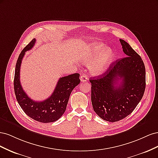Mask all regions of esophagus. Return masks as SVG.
I'll return each mask as SVG.
<instances>
[{
  "mask_svg": "<svg viewBox=\"0 0 158 158\" xmlns=\"http://www.w3.org/2000/svg\"><path fill=\"white\" fill-rule=\"evenodd\" d=\"M88 80V76H87L86 75H85V74H84V75L81 76V77H80V81H81V82H87Z\"/></svg>",
  "mask_w": 158,
  "mask_h": 158,
  "instance_id": "1",
  "label": "esophagus"
}]
</instances>
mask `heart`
<instances>
[{
	"instance_id": "heart-1",
	"label": "heart",
	"mask_w": 158,
	"mask_h": 158,
	"mask_svg": "<svg viewBox=\"0 0 158 158\" xmlns=\"http://www.w3.org/2000/svg\"><path fill=\"white\" fill-rule=\"evenodd\" d=\"M114 55V51L111 49L107 48L106 45L102 43H95L84 47L80 52L79 56L83 63L87 64L92 62L99 56L91 66L92 73L95 75H99L108 69L112 63Z\"/></svg>"
}]
</instances>
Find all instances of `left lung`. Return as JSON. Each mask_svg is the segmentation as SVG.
<instances>
[{"mask_svg": "<svg viewBox=\"0 0 158 158\" xmlns=\"http://www.w3.org/2000/svg\"><path fill=\"white\" fill-rule=\"evenodd\" d=\"M120 42L125 56L113 63L106 73L89 78L94 111L103 120L112 123L134 111L146 88L144 62L128 43L123 40Z\"/></svg>", "mask_w": 158, "mask_h": 158, "instance_id": "1", "label": "left lung"}]
</instances>
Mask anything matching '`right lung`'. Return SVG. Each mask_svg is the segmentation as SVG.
I'll list each match as a JSON object with an SVG mask.
<instances>
[{
    "instance_id": "add662e5",
    "label": "right lung",
    "mask_w": 158,
    "mask_h": 158,
    "mask_svg": "<svg viewBox=\"0 0 158 158\" xmlns=\"http://www.w3.org/2000/svg\"><path fill=\"white\" fill-rule=\"evenodd\" d=\"M35 43V39H33L18 56L14 80V92L18 103L27 116L44 123L55 122L65 112L72 91L80 82V74L75 73L60 78L49 98L42 102L33 101L27 96L22 87L20 71L23 56L27 51L32 49Z\"/></svg>"
}]
</instances>
